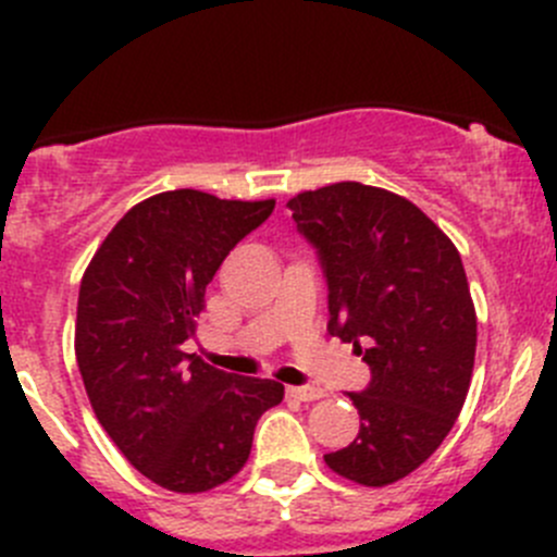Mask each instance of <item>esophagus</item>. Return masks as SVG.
<instances>
[{
	"instance_id": "1",
	"label": "esophagus",
	"mask_w": 557,
	"mask_h": 557,
	"mask_svg": "<svg viewBox=\"0 0 557 557\" xmlns=\"http://www.w3.org/2000/svg\"><path fill=\"white\" fill-rule=\"evenodd\" d=\"M288 396L299 398V401H318L323 398V387H312V385H290L288 387Z\"/></svg>"
}]
</instances>
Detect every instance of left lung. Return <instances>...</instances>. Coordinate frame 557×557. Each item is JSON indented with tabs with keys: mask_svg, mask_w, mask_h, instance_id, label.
I'll use <instances>...</instances> for the list:
<instances>
[{
	"mask_svg": "<svg viewBox=\"0 0 557 557\" xmlns=\"http://www.w3.org/2000/svg\"><path fill=\"white\" fill-rule=\"evenodd\" d=\"M329 280V331L372 367L350 393L361 431L325 455L334 474L385 487L450 434L471 385L476 312L453 239L393 190L345 183L288 201Z\"/></svg>",
	"mask_w": 557,
	"mask_h": 557,
	"instance_id": "8db88e82",
	"label": "left lung"
}]
</instances>
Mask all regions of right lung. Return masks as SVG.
I'll use <instances>...</instances> for the list:
<instances>
[{
    "label": "right lung",
    "mask_w": 557,
    "mask_h": 557,
    "mask_svg": "<svg viewBox=\"0 0 557 557\" xmlns=\"http://www.w3.org/2000/svg\"><path fill=\"white\" fill-rule=\"evenodd\" d=\"M274 199L194 188L134 205L81 280L75 356L94 414L128 463L172 493H207L243 471L252 431L285 387L183 352L205 290Z\"/></svg>",
    "instance_id": "1"
}]
</instances>
